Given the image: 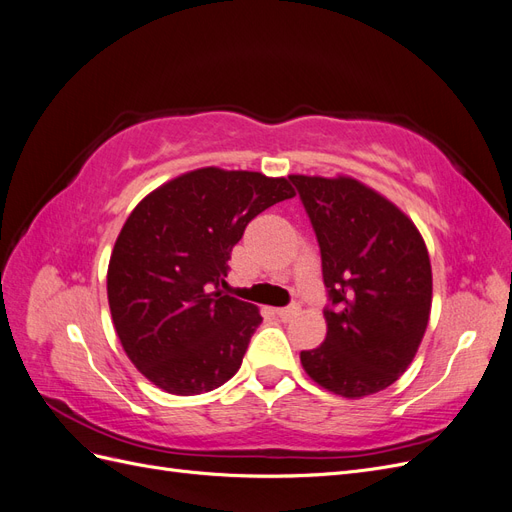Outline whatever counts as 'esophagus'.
Listing matches in <instances>:
<instances>
[{"label":"esophagus","mask_w":512,"mask_h":512,"mask_svg":"<svg viewBox=\"0 0 512 512\" xmlns=\"http://www.w3.org/2000/svg\"><path fill=\"white\" fill-rule=\"evenodd\" d=\"M273 314L280 320H290L297 316V307H277V309H273Z\"/></svg>","instance_id":"obj_1"}]
</instances>
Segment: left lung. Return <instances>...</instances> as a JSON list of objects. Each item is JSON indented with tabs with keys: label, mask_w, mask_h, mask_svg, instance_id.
Segmentation results:
<instances>
[{
	"label": "left lung",
	"mask_w": 512,
	"mask_h": 512,
	"mask_svg": "<svg viewBox=\"0 0 512 512\" xmlns=\"http://www.w3.org/2000/svg\"><path fill=\"white\" fill-rule=\"evenodd\" d=\"M316 230L331 305L327 337L301 352L322 389L361 399L414 361L431 314V262L421 232L389 198L348 175H290Z\"/></svg>",
	"instance_id": "1"
}]
</instances>
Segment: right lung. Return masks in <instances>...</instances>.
<instances>
[{
  "label": "right lung",
  "instance_id": "1",
  "mask_svg": "<svg viewBox=\"0 0 512 512\" xmlns=\"http://www.w3.org/2000/svg\"><path fill=\"white\" fill-rule=\"evenodd\" d=\"M286 177L205 166L149 192L108 260V307L141 374L170 395H200L237 374L262 322L220 290L232 247L258 213L292 198Z\"/></svg>",
  "mask_w": 512,
  "mask_h": 512
}]
</instances>
